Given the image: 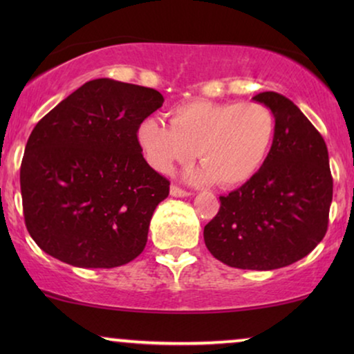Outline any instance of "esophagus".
I'll list each match as a JSON object with an SVG mask.
<instances>
[{
	"mask_svg": "<svg viewBox=\"0 0 354 354\" xmlns=\"http://www.w3.org/2000/svg\"><path fill=\"white\" fill-rule=\"evenodd\" d=\"M171 195L176 196V198H183V196L190 195V192L182 190V188L177 187V185H171Z\"/></svg>",
	"mask_w": 354,
	"mask_h": 354,
	"instance_id": "1",
	"label": "esophagus"
}]
</instances>
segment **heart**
<instances>
[{"label":"heart","mask_w":354,"mask_h":354,"mask_svg":"<svg viewBox=\"0 0 354 354\" xmlns=\"http://www.w3.org/2000/svg\"><path fill=\"white\" fill-rule=\"evenodd\" d=\"M275 137V118L266 104L214 103L196 100L171 109V125L147 118L137 129V142L159 172L196 156L201 167L188 174L198 183L236 187L263 167Z\"/></svg>","instance_id":"b5f03b06"}]
</instances>
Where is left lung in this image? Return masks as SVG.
<instances>
[{"label": "left lung", "instance_id": "left-lung-1", "mask_svg": "<svg viewBox=\"0 0 354 354\" xmlns=\"http://www.w3.org/2000/svg\"><path fill=\"white\" fill-rule=\"evenodd\" d=\"M253 100L272 111V147L248 182L219 198L203 235L230 268L272 270L297 263L324 239L333 180L327 145L298 106L275 91Z\"/></svg>", "mask_w": 354, "mask_h": 354}]
</instances>
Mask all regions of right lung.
<instances>
[{
  "mask_svg": "<svg viewBox=\"0 0 354 354\" xmlns=\"http://www.w3.org/2000/svg\"><path fill=\"white\" fill-rule=\"evenodd\" d=\"M164 103L158 90L86 82L32 130L21 164L33 241L75 268L111 269L145 250L169 180L145 161L138 125Z\"/></svg>",
  "mask_w": 354,
  "mask_h": 354,
  "instance_id": "1",
  "label": "right lung"
}]
</instances>
